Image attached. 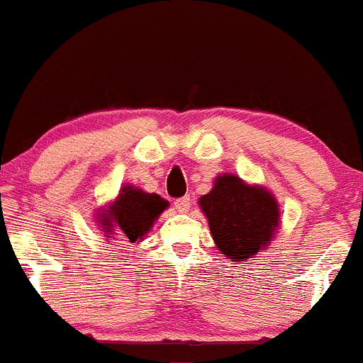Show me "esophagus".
Returning a JSON list of instances; mask_svg holds the SVG:
<instances>
[{"instance_id": "1", "label": "esophagus", "mask_w": 363, "mask_h": 363, "mask_svg": "<svg viewBox=\"0 0 363 363\" xmlns=\"http://www.w3.org/2000/svg\"><path fill=\"white\" fill-rule=\"evenodd\" d=\"M174 208L178 210V212H182V213L189 212V208H191V198H189V196H184V198H178L174 201Z\"/></svg>"}]
</instances>
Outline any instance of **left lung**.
<instances>
[{
	"mask_svg": "<svg viewBox=\"0 0 363 363\" xmlns=\"http://www.w3.org/2000/svg\"><path fill=\"white\" fill-rule=\"evenodd\" d=\"M217 250L233 262H246L265 250L279 224L274 196L235 174H220L212 191L199 198Z\"/></svg>",
	"mask_w": 363,
	"mask_h": 363,
	"instance_id": "left-lung-1",
	"label": "left lung"
}]
</instances>
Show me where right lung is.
<instances>
[{"label":"right lung","mask_w":363,"mask_h":363,"mask_svg":"<svg viewBox=\"0 0 363 363\" xmlns=\"http://www.w3.org/2000/svg\"><path fill=\"white\" fill-rule=\"evenodd\" d=\"M167 206L169 203L158 194H150L133 185H124L116 201L99 210L98 220L110 240L140 242Z\"/></svg>","instance_id":"add662e5"}]
</instances>
